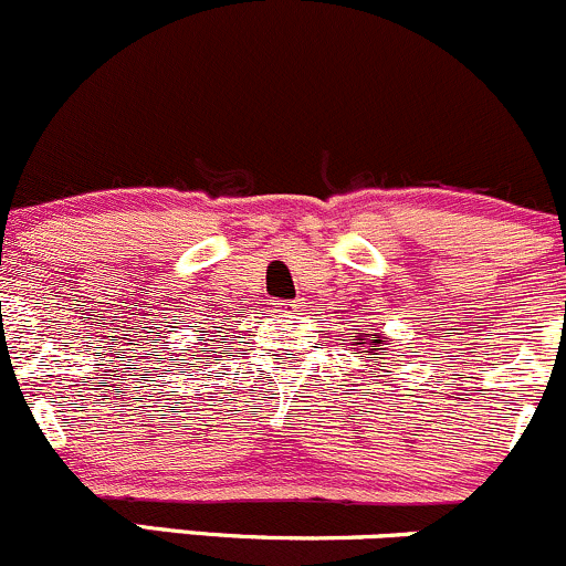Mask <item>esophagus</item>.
<instances>
[{
	"instance_id": "esophagus-1",
	"label": "esophagus",
	"mask_w": 566,
	"mask_h": 566,
	"mask_svg": "<svg viewBox=\"0 0 566 566\" xmlns=\"http://www.w3.org/2000/svg\"><path fill=\"white\" fill-rule=\"evenodd\" d=\"M276 308H279V312H295V308H298V303L284 301V303H276Z\"/></svg>"
}]
</instances>
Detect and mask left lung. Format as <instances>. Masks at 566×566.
Listing matches in <instances>:
<instances>
[{"label":"left lung","mask_w":566,"mask_h":566,"mask_svg":"<svg viewBox=\"0 0 566 566\" xmlns=\"http://www.w3.org/2000/svg\"><path fill=\"white\" fill-rule=\"evenodd\" d=\"M353 342L355 344H368V353L379 355V349H382V344H385V333H360V336H355Z\"/></svg>","instance_id":"obj_1"}]
</instances>
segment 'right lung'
<instances>
[{
    "mask_svg": "<svg viewBox=\"0 0 566 566\" xmlns=\"http://www.w3.org/2000/svg\"><path fill=\"white\" fill-rule=\"evenodd\" d=\"M211 349H213V347H208V349H200V353H203L206 358H213V355H211Z\"/></svg>",
    "mask_w": 566,
    "mask_h": 566,
    "instance_id": "right-lung-1",
    "label": "right lung"
}]
</instances>
